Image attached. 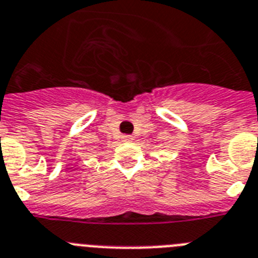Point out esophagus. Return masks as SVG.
Listing matches in <instances>:
<instances>
[{"mask_svg": "<svg viewBox=\"0 0 258 258\" xmlns=\"http://www.w3.org/2000/svg\"><path fill=\"white\" fill-rule=\"evenodd\" d=\"M122 140L123 142H132V140H134V138L130 135H124V136H122Z\"/></svg>", "mask_w": 258, "mask_h": 258, "instance_id": "esophagus-1", "label": "esophagus"}]
</instances>
